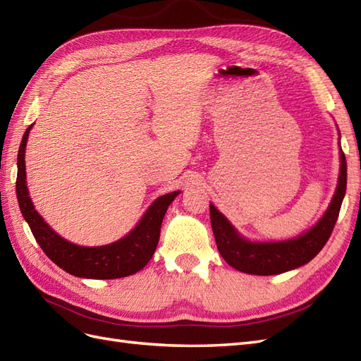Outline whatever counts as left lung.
<instances>
[{
    "mask_svg": "<svg viewBox=\"0 0 361 361\" xmlns=\"http://www.w3.org/2000/svg\"><path fill=\"white\" fill-rule=\"evenodd\" d=\"M346 157L340 147V173L334 197L319 223L300 236L279 243H252L236 232L227 218L210 204V223L218 252L233 269L257 276L290 271L308 264L322 250L334 230L346 193Z\"/></svg>",
    "mask_w": 361,
    "mask_h": 361,
    "instance_id": "obj_1",
    "label": "left lung"
}]
</instances>
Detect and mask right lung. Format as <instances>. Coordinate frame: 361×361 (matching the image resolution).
Listing matches in <instances>:
<instances>
[{
  "mask_svg": "<svg viewBox=\"0 0 361 361\" xmlns=\"http://www.w3.org/2000/svg\"><path fill=\"white\" fill-rule=\"evenodd\" d=\"M33 125L25 129L18 151L16 197L24 219L44 253L67 273L87 279H118L140 271L151 261L160 239L166 210L178 195V190L157 198L146 210L140 223L125 238L102 247H82L59 236L35 210L25 183V146Z\"/></svg>",
  "mask_w": 361,
  "mask_h": 361,
  "instance_id": "right-lung-1",
  "label": "right lung"
}]
</instances>
